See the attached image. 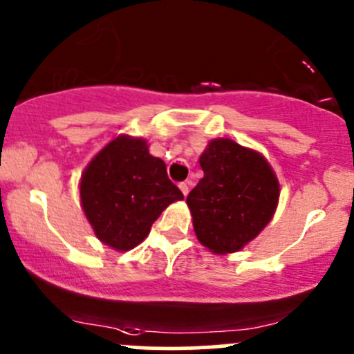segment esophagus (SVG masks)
<instances>
[{
	"label": "esophagus",
	"mask_w": 354,
	"mask_h": 354,
	"mask_svg": "<svg viewBox=\"0 0 354 354\" xmlns=\"http://www.w3.org/2000/svg\"><path fill=\"white\" fill-rule=\"evenodd\" d=\"M180 190H181V194L187 197L188 192H190V181H183V183H180Z\"/></svg>",
	"instance_id": "1"
}]
</instances>
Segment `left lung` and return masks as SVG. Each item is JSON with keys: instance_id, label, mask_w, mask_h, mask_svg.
I'll return each mask as SVG.
<instances>
[{"instance_id": "obj_1", "label": "left lung", "mask_w": 354, "mask_h": 354, "mask_svg": "<svg viewBox=\"0 0 354 354\" xmlns=\"http://www.w3.org/2000/svg\"><path fill=\"white\" fill-rule=\"evenodd\" d=\"M198 162L203 178L187 197L195 234L217 255L238 252L272 219L279 181L266 157L230 138L210 140Z\"/></svg>"}]
</instances>
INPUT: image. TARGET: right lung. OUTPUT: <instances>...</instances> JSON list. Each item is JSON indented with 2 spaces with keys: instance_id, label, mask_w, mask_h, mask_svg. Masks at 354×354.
<instances>
[{
  "instance_id": "1",
  "label": "right lung",
  "mask_w": 354,
  "mask_h": 354,
  "mask_svg": "<svg viewBox=\"0 0 354 354\" xmlns=\"http://www.w3.org/2000/svg\"><path fill=\"white\" fill-rule=\"evenodd\" d=\"M181 198L144 138L120 135L82 173V209L95 236L118 252L142 243L160 212Z\"/></svg>"
}]
</instances>
